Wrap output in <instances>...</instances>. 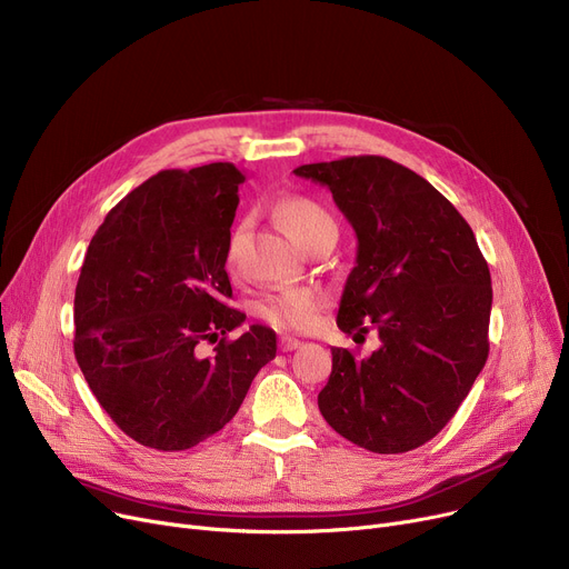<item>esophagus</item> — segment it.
Listing matches in <instances>:
<instances>
[{"label": "esophagus", "instance_id": "34e87169", "mask_svg": "<svg viewBox=\"0 0 569 569\" xmlns=\"http://www.w3.org/2000/svg\"><path fill=\"white\" fill-rule=\"evenodd\" d=\"M300 346H302L300 339H295V337H279V350H283V352H290V350L300 348Z\"/></svg>", "mask_w": 569, "mask_h": 569}]
</instances>
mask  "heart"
I'll return each instance as SVG.
<instances>
[{"mask_svg": "<svg viewBox=\"0 0 569 569\" xmlns=\"http://www.w3.org/2000/svg\"><path fill=\"white\" fill-rule=\"evenodd\" d=\"M279 219L295 242H300L305 249L318 242V239L339 234V226L335 217L327 212V207L307 196L283 198L279 202ZM228 258H232V249L228 251ZM320 305L322 300L313 288L297 286L260 295L253 309L256 316L277 327V330H309L316 322Z\"/></svg>", "mask_w": 569, "mask_h": 569, "instance_id": "1", "label": "heart"}]
</instances>
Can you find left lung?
Returning a JSON list of instances; mask_svg holds the SVG:
<instances>
[{
  "label": "left lung",
  "instance_id": "left-lung-1",
  "mask_svg": "<svg viewBox=\"0 0 569 569\" xmlns=\"http://www.w3.org/2000/svg\"><path fill=\"white\" fill-rule=\"evenodd\" d=\"M292 172L330 189L357 234L339 330L380 339L369 357L332 348L318 408L369 452H410L452 420L485 369L489 264L457 207L401 163L346 157Z\"/></svg>",
  "mask_w": 569,
  "mask_h": 569
}]
</instances>
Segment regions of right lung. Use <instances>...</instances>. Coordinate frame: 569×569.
<instances>
[{
	"mask_svg": "<svg viewBox=\"0 0 569 569\" xmlns=\"http://www.w3.org/2000/svg\"><path fill=\"white\" fill-rule=\"evenodd\" d=\"M244 172L232 163L161 170L119 200L89 242L76 286L73 350L110 420L136 442L182 452L221 431L277 335L251 325L226 260ZM220 341L212 356L199 346Z\"/></svg>",
	"mask_w": 569,
	"mask_h": 569,
	"instance_id": "right-lung-1",
	"label": "right lung"
}]
</instances>
